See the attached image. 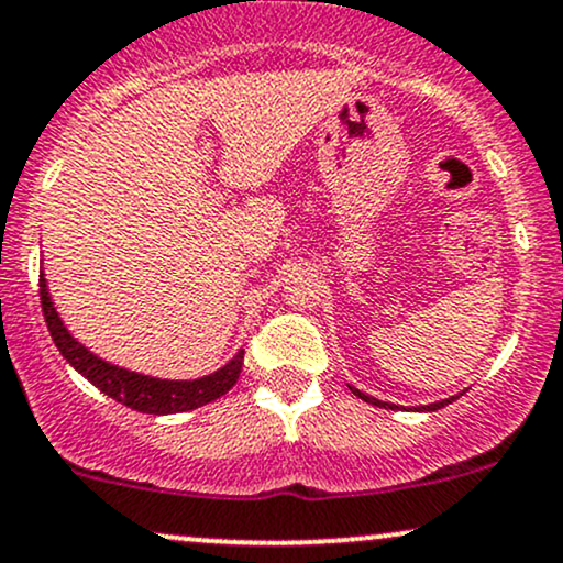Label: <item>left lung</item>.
Returning a JSON list of instances; mask_svg holds the SVG:
<instances>
[{"label":"left lung","instance_id":"left-lung-1","mask_svg":"<svg viewBox=\"0 0 563 563\" xmlns=\"http://www.w3.org/2000/svg\"><path fill=\"white\" fill-rule=\"evenodd\" d=\"M349 389H352L354 394H357V397H360V399H365V402H371V405H378V407H391V410H394V407H397V405H389V402H380V399H373V397H367V394H363V391H360V389H354V386H349ZM452 399H457V397L442 399V402H431V405H423V407H421V410H439V407L450 405V402H452Z\"/></svg>","mask_w":563,"mask_h":563}]
</instances>
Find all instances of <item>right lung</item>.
Here are the masks:
<instances>
[{
	"instance_id": "add662e5",
	"label": "right lung",
	"mask_w": 563,
	"mask_h": 563,
	"mask_svg": "<svg viewBox=\"0 0 563 563\" xmlns=\"http://www.w3.org/2000/svg\"><path fill=\"white\" fill-rule=\"evenodd\" d=\"M38 296H42V312L44 322H47L49 335H53L55 346L60 349L63 357L68 360L84 378L92 384L115 402L132 407L137 412H147V416H169V412H185L196 410L200 405H209L214 399L228 394L235 386L238 376L243 367V349L230 360L228 365L219 367L211 376L196 378V380H166V378H151L142 373H132L126 367L111 365L100 360L97 354L89 352L87 346L79 344L68 328L63 325L60 314L55 312V303L47 294V280L44 273L38 275Z\"/></svg>"
}]
</instances>
